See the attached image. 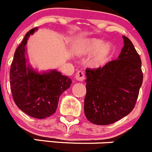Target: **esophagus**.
<instances>
[{"label":"esophagus","instance_id":"1","mask_svg":"<svg viewBox=\"0 0 152 152\" xmlns=\"http://www.w3.org/2000/svg\"><path fill=\"white\" fill-rule=\"evenodd\" d=\"M75 78H76V79L77 81L82 82V81L85 79V75H84V73L82 71H79V72H77V73L76 74Z\"/></svg>","mask_w":152,"mask_h":152}]
</instances>
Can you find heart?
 Returning <instances> with one entry per match:
<instances>
[{
    "mask_svg": "<svg viewBox=\"0 0 152 152\" xmlns=\"http://www.w3.org/2000/svg\"><path fill=\"white\" fill-rule=\"evenodd\" d=\"M113 47L109 42L96 38L85 39L75 43L73 52L79 56L91 55L88 64L93 68H99L105 65L113 54Z\"/></svg>",
    "mask_w": 152,
    "mask_h": 152,
    "instance_id": "b5f03b06",
    "label": "heart"
}]
</instances>
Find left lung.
<instances>
[{"instance_id": "obj_1", "label": "left lung", "mask_w": 152, "mask_h": 152, "mask_svg": "<svg viewBox=\"0 0 152 152\" xmlns=\"http://www.w3.org/2000/svg\"><path fill=\"white\" fill-rule=\"evenodd\" d=\"M117 59L96 70L86 69L85 114L96 125L112 124L132 112L142 83L141 59L132 42L123 36Z\"/></svg>"}]
</instances>
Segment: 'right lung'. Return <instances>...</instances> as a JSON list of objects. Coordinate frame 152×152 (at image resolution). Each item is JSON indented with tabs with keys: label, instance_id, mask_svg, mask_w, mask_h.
I'll return each instance as SVG.
<instances>
[{
	"label": "right lung",
	"instance_id": "add662e5",
	"mask_svg": "<svg viewBox=\"0 0 152 152\" xmlns=\"http://www.w3.org/2000/svg\"><path fill=\"white\" fill-rule=\"evenodd\" d=\"M36 30L38 27L30 29L15 52L10 88L19 109L34 118L45 119L55 113L60 96L70 88L72 80L56 70L39 72L30 65L26 45L29 35Z\"/></svg>",
	"mask_w": 152,
	"mask_h": 152
}]
</instances>
